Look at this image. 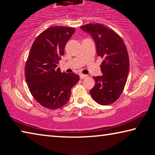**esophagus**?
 Wrapping results in <instances>:
<instances>
[{
  "label": "esophagus",
  "mask_w": 155,
  "mask_h": 155,
  "mask_svg": "<svg viewBox=\"0 0 155 155\" xmlns=\"http://www.w3.org/2000/svg\"><path fill=\"white\" fill-rule=\"evenodd\" d=\"M87 76L85 75V74H80V78H81V79H84V78H87Z\"/></svg>",
  "instance_id": "obj_1"
}]
</instances>
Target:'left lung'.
Here are the masks:
<instances>
[{
    "mask_svg": "<svg viewBox=\"0 0 155 155\" xmlns=\"http://www.w3.org/2000/svg\"><path fill=\"white\" fill-rule=\"evenodd\" d=\"M90 34L96 44L97 55L103 59L102 76L94 77L95 85L90 94L97 103L108 105L121 95L129 72V57L124 41L118 34L106 26L87 24L81 27Z\"/></svg>",
    "mask_w": 155,
    "mask_h": 155,
    "instance_id": "obj_1",
    "label": "left lung"
}]
</instances>
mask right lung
<instances>
[{
	"label": "right lung",
	"mask_w": 155,
	"mask_h": 155,
	"mask_svg": "<svg viewBox=\"0 0 155 155\" xmlns=\"http://www.w3.org/2000/svg\"><path fill=\"white\" fill-rule=\"evenodd\" d=\"M74 28L55 26L44 31L34 41L26 62L25 74L35 101L49 109L61 108L69 101L71 89L79 76L66 74L57 68L65 46Z\"/></svg>",
	"instance_id": "obj_1"
}]
</instances>
